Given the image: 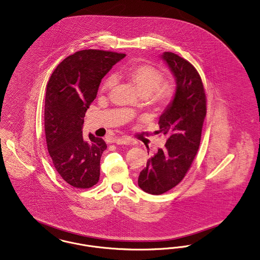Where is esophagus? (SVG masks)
<instances>
[{
  "instance_id": "esophagus-1",
  "label": "esophagus",
  "mask_w": 260,
  "mask_h": 260,
  "mask_svg": "<svg viewBox=\"0 0 260 260\" xmlns=\"http://www.w3.org/2000/svg\"><path fill=\"white\" fill-rule=\"evenodd\" d=\"M113 142H115L117 144H123V145H129V144L133 143L132 139H129L128 138H124V137L123 138H115L113 140Z\"/></svg>"
}]
</instances>
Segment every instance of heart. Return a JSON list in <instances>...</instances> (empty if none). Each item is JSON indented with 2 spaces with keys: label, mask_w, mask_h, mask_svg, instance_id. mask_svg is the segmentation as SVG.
I'll use <instances>...</instances> for the list:
<instances>
[{
  "label": "heart",
  "mask_w": 260,
  "mask_h": 260,
  "mask_svg": "<svg viewBox=\"0 0 260 260\" xmlns=\"http://www.w3.org/2000/svg\"><path fill=\"white\" fill-rule=\"evenodd\" d=\"M119 75L131 81L137 87L139 95H149L153 104L157 107H167L175 97L174 86L169 83H162L164 81L163 72L150 63L136 62L125 66ZM114 83V77L108 76L102 82L101 90L105 91L112 88Z\"/></svg>",
  "instance_id": "obj_1"
}]
</instances>
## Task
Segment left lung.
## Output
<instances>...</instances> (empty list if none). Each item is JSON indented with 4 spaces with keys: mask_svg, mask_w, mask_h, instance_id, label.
<instances>
[{
    "mask_svg": "<svg viewBox=\"0 0 260 260\" xmlns=\"http://www.w3.org/2000/svg\"><path fill=\"white\" fill-rule=\"evenodd\" d=\"M162 58L177 80L174 100L159 120V132L168 138L138 177L139 187L155 196L181 183L190 168L199 150L207 101L201 77L189 61L172 52Z\"/></svg>",
    "mask_w": 260,
    "mask_h": 260,
    "instance_id": "left-lung-1",
    "label": "left lung"
}]
</instances>
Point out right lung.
<instances>
[{
  "mask_svg": "<svg viewBox=\"0 0 260 260\" xmlns=\"http://www.w3.org/2000/svg\"><path fill=\"white\" fill-rule=\"evenodd\" d=\"M125 55L87 49L69 56L53 72L45 96L47 148L61 179L77 188H89L100 177L106 150L102 138L82 137L87 108L96 98L101 79Z\"/></svg>",
  "mask_w": 260,
  "mask_h": 260,
  "instance_id": "add662e5",
  "label": "right lung"
}]
</instances>
